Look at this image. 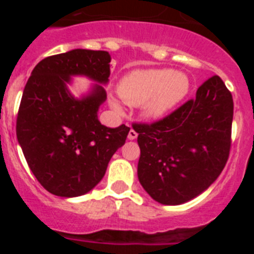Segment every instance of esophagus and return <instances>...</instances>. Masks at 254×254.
I'll return each mask as SVG.
<instances>
[{
  "label": "esophagus",
  "mask_w": 254,
  "mask_h": 254,
  "mask_svg": "<svg viewBox=\"0 0 254 254\" xmlns=\"http://www.w3.org/2000/svg\"><path fill=\"white\" fill-rule=\"evenodd\" d=\"M137 137V132L134 131V129H129L128 132V140H134V138Z\"/></svg>",
  "instance_id": "1"
}]
</instances>
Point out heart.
I'll list each match as a JSON object with an SVG mask.
<instances>
[{
  "label": "heart",
  "instance_id": "heart-1",
  "mask_svg": "<svg viewBox=\"0 0 254 254\" xmlns=\"http://www.w3.org/2000/svg\"><path fill=\"white\" fill-rule=\"evenodd\" d=\"M190 90L187 75L170 68L137 69L127 73L118 85V94L123 102L132 107L145 104V113L159 118L176 107ZM111 105L121 111L116 98H111Z\"/></svg>",
  "mask_w": 254,
  "mask_h": 254
}]
</instances>
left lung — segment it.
I'll return each mask as SVG.
<instances>
[{
	"instance_id": "obj_1",
	"label": "left lung",
	"mask_w": 254,
	"mask_h": 254,
	"mask_svg": "<svg viewBox=\"0 0 254 254\" xmlns=\"http://www.w3.org/2000/svg\"><path fill=\"white\" fill-rule=\"evenodd\" d=\"M233 113L232 93L215 75L161 120L133 123L143 190L163 205H181L207 190L228 161Z\"/></svg>"
}]
</instances>
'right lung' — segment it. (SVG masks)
Instances as JSON below:
<instances>
[{"mask_svg": "<svg viewBox=\"0 0 254 254\" xmlns=\"http://www.w3.org/2000/svg\"><path fill=\"white\" fill-rule=\"evenodd\" d=\"M111 60L108 52L90 49L49 56L34 67L26 82L17 112V141L35 178L52 194L87 193L125 145L129 127L109 128L98 121V109L107 99L104 87L96 84L91 94L78 100L66 86L75 75L107 84Z\"/></svg>", "mask_w": 254, "mask_h": 254, "instance_id": "1", "label": "right lung"}]
</instances>
